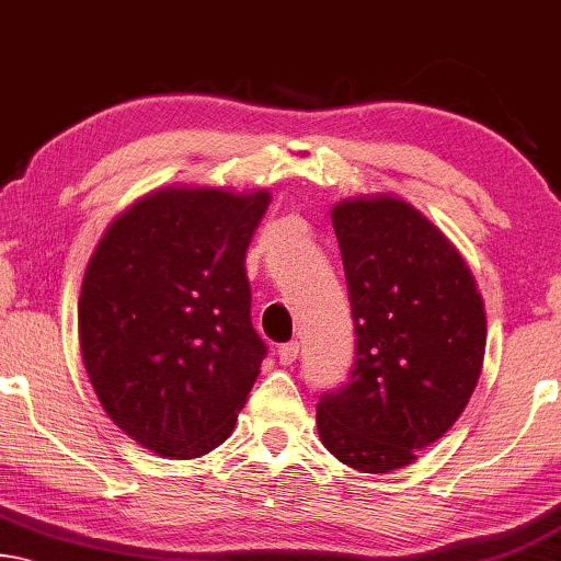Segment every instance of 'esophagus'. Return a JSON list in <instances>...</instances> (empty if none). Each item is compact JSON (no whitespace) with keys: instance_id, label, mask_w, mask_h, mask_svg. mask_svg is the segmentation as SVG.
Instances as JSON below:
<instances>
[{"instance_id":"obj_1","label":"esophagus","mask_w":561,"mask_h":561,"mask_svg":"<svg viewBox=\"0 0 561 561\" xmlns=\"http://www.w3.org/2000/svg\"><path fill=\"white\" fill-rule=\"evenodd\" d=\"M298 351H300V346H298V341H288V343H280L278 346V360L283 366H288V364H293V360L298 358Z\"/></svg>"}]
</instances>
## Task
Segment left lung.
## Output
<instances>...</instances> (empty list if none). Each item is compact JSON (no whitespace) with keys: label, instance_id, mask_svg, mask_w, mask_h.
Instances as JSON below:
<instances>
[{"label":"left lung","instance_id":"1","mask_svg":"<svg viewBox=\"0 0 561 561\" xmlns=\"http://www.w3.org/2000/svg\"><path fill=\"white\" fill-rule=\"evenodd\" d=\"M356 360L316 407L325 449L351 469L386 473L416 459L477 389L486 316L456 248L399 197L333 208Z\"/></svg>","mask_w":561,"mask_h":561}]
</instances>
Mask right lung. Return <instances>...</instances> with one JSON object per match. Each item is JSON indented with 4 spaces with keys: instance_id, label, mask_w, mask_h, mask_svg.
Wrapping results in <instances>:
<instances>
[{
    "instance_id": "add662e5",
    "label": "right lung",
    "mask_w": 561,
    "mask_h": 561,
    "mask_svg": "<svg viewBox=\"0 0 561 561\" xmlns=\"http://www.w3.org/2000/svg\"><path fill=\"white\" fill-rule=\"evenodd\" d=\"M268 205L265 191H162L100 240L82 280V360L102 409L145 449L193 459L236 426L268 356L245 275Z\"/></svg>"
}]
</instances>
